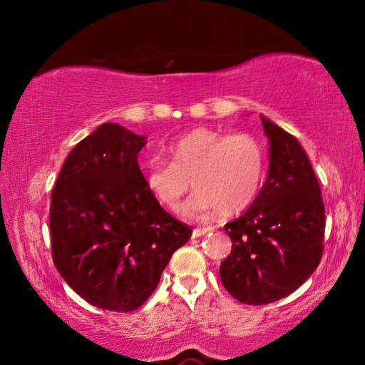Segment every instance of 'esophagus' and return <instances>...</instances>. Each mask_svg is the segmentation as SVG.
Listing matches in <instances>:
<instances>
[{"instance_id": "esophagus-1", "label": "esophagus", "mask_w": 365, "mask_h": 365, "mask_svg": "<svg viewBox=\"0 0 365 365\" xmlns=\"http://www.w3.org/2000/svg\"><path fill=\"white\" fill-rule=\"evenodd\" d=\"M212 228L211 227H205V228H195L193 230V238H200V237H205L209 232H211Z\"/></svg>"}]
</instances>
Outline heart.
Masks as SVG:
<instances>
[{
  "label": "heart",
  "mask_w": 365,
  "mask_h": 365,
  "mask_svg": "<svg viewBox=\"0 0 365 365\" xmlns=\"http://www.w3.org/2000/svg\"><path fill=\"white\" fill-rule=\"evenodd\" d=\"M170 158L145 163L146 188L160 206L175 211L191 187L197 191L182 212L191 219L243 212L261 191L267 154L250 133H222L200 128L168 146Z\"/></svg>",
  "instance_id": "obj_1"
}]
</instances>
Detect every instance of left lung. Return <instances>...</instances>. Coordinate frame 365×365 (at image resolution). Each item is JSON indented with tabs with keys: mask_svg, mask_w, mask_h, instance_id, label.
Returning <instances> with one entry per match:
<instances>
[{
	"mask_svg": "<svg viewBox=\"0 0 365 365\" xmlns=\"http://www.w3.org/2000/svg\"><path fill=\"white\" fill-rule=\"evenodd\" d=\"M270 141L269 174L242 217L225 224L232 251L220 264L222 285L243 304L292 294L324 255L325 207L304 150L293 135L261 117Z\"/></svg>",
	"mask_w": 365,
	"mask_h": 365,
	"instance_id": "1",
	"label": "left lung"
}]
</instances>
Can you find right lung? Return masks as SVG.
Instances as JSON below:
<instances>
[{
  "label": "right lung",
  "mask_w": 365,
  "mask_h": 365,
  "mask_svg": "<svg viewBox=\"0 0 365 365\" xmlns=\"http://www.w3.org/2000/svg\"><path fill=\"white\" fill-rule=\"evenodd\" d=\"M145 137L103 123L73 146L51 193L53 262L73 292L104 311L150 298L191 228L160 207L138 165Z\"/></svg>",
  "instance_id": "right-lung-1"
}]
</instances>
